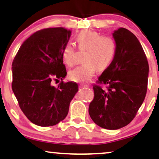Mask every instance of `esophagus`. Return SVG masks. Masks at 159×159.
<instances>
[{
    "mask_svg": "<svg viewBox=\"0 0 159 159\" xmlns=\"http://www.w3.org/2000/svg\"><path fill=\"white\" fill-rule=\"evenodd\" d=\"M89 86L88 84H80V88H84V87H89Z\"/></svg>",
    "mask_w": 159,
    "mask_h": 159,
    "instance_id": "1",
    "label": "esophagus"
}]
</instances>
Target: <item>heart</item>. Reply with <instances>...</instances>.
I'll return each mask as SVG.
<instances>
[{
    "label": "heart",
    "mask_w": 159,
    "mask_h": 159,
    "mask_svg": "<svg viewBox=\"0 0 159 159\" xmlns=\"http://www.w3.org/2000/svg\"><path fill=\"white\" fill-rule=\"evenodd\" d=\"M78 49L85 52L84 62L69 73V78L75 82L89 81L96 70L107 69L113 61L117 50V43L110 36L102 35L91 30H84L75 37ZM75 48L70 43L65 44L62 50V58L68 66L75 65Z\"/></svg>",
    "instance_id": "heart-1"
}]
</instances>
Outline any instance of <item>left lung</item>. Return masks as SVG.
<instances>
[{"label":"left lung","mask_w":159,"mask_h":159,"mask_svg":"<svg viewBox=\"0 0 159 159\" xmlns=\"http://www.w3.org/2000/svg\"><path fill=\"white\" fill-rule=\"evenodd\" d=\"M113 37L115 56L93 85L94 97L89 107L93 121L107 129L121 128L135 118L146 97L149 71L143 49L133 33L120 28ZM102 84L107 85V89Z\"/></svg>","instance_id":"left-lung-1"}]
</instances>
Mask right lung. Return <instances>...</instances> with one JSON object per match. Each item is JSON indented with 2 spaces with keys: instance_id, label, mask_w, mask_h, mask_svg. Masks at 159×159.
I'll return each mask as SVG.
<instances>
[{
  "instance_id": "add662e5",
  "label": "right lung",
  "mask_w": 159,
  "mask_h": 159,
  "mask_svg": "<svg viewBox=\"0 0 159 159\" xmlns=\"http://www.w3.org/2000/svg\"><path fill=\"white\" fill-rule=\"evenodd\" d=\"M71 32L62 27L34 32L23 42L12 63V90L19 107L32 123L53 126L66 117L79 89L73 82L52 86L67 72L62 50Z\"/></svg>"
}]
</instances>
